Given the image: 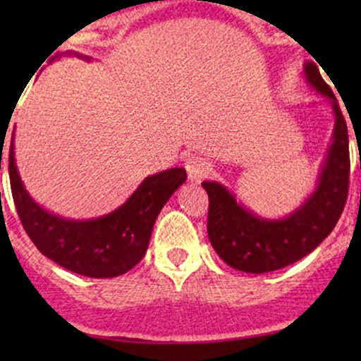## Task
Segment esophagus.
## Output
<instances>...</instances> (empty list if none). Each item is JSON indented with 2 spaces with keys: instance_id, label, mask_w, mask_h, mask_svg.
<instances>
[{
  "instance_id": "obj_1",
  "label": "esophagus",
  "mask_w": 361,
  "mask_h": 361,
  "mask_svg": "<svg viewBox=\"0 0 361 361\" xmlns=\"http://www.w3.org/2000/svg\"><path fill=\"white\" fill-rule=\"evenodd\" d=\"M185 169H187L188 180L192 183H199V181L204 180V178L209 174V166H207L206 160L190 157L185 162Z\"/></svg>"
}]
</instances>
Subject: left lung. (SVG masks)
<instances>
[{"mask_svg":"<svg viewBox=\"0 0 361 361\" xmlns=\"http://www.w3.org/2000/svg\"><path fill=\"white\" fill-rule=\"evenodd\" d=\"M304 78L322 94L334 113L332 143L318 173L316 187L281 218L253 213L216 181H202L209 197L207 235L218 257L232 269L250 274L278 271L311 253L334 231L349 188V137L332 89L312 61L304 63Z\"/></svg>","mask_w":361,"mask_h":361,"instance_id":"left-lung-1","label":"left lung"}]
</instances>
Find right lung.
Wrapping results in <instances>:
<instances>
[{
	"label": "right lung",
	"mask_w": 361,
	"mask_h": 361,
	"mask_svg": "<svg viewBox=\"0 0 361 361\" xmlns=\"http://www.w3.org/2000/svg\"><path fill=\"white\" fill-rule=\"evenodd\" d=\"M68 56L90 61L75 52ZM8 174L17 213L36 248L61 267L87 278H116L130 271L147 253L160 209L187 180L183 167H171L145 178L111 213L90 220H71L45 209L25 190L16 164L13 137Z\"/></svg>",
	"instance_id": "right-lung-1"
}]
</instances>
